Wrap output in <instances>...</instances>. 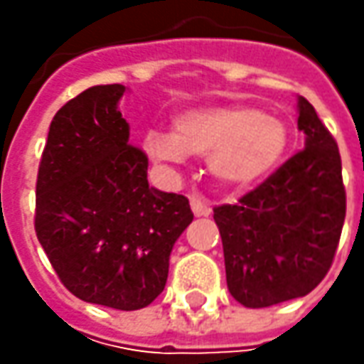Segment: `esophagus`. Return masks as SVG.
<instances>
[{"label": "esophagus", "instance_id": "obj_1", "mask_svg": "<svg viewBox=\"0 0 364 364\" xmlns=\"http://www.w3.org/2000/svg\"><path fill=\"white\" fill-rule=\"evenodd\" d=\"M190 206H192V213L196 217H208L210 215V206L204 203L200 196H190Z\"/></svg>", "mask_w": 364, "mask_h": 364}]
</instances>
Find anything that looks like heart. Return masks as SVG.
<instances>
[{"mask_svg":"<svg viewBox=\"0 0 364 364\" xmlns=\"http://www.w3.org/2000/svg\"><path fill=\"white\" fill-rule=\"evenodd\" d=\"M289 141L286 121L247 105L188 109L174 117V129H149L144 149L164 168L184 164L188 154L206 156L208 172L223 186L249 188L272 174Z\"/></svg>","mask_w":364,"mask_h":364,"instance_id":"1","label":"heart"}]
</instances>
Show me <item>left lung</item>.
Returning a JSON list of instances; mask_svg holds the SVG:
<instances>
[{"mask_svg": "<svg viewBox=\"0 0 364 364\" xmlns=\"http://www.w3.org/2000/svg\"><path fill=\"white\" fill-rule=\"evenodd\" d=\"M304 149L239 204L215 208L227 286L245 308L310 294L328 273L346 215L343 164L316 109L298 97Z\"/></svg>", "mask_w": 364, "mask_h": 364, "instance_id": "left-lung-1", "label": "left lung"}]
</instances>
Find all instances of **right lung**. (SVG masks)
<instances>
[{
	"label": "right lung",
	"instance_id": "obj_1",
	"mask_svg": "<svg viewBox=\"0 0 364 364\" xmlns=\"http://www.w3.org/2000/svg\"><path fill=\"white\" fill-rule=\"evenodd\" d=\"M123 85H97L50 123L36 182V235L70 294L139 310L166 287L170 253L192 223L188 198L147 182L129 146Z\"/></svg>",
	"mask_w": 364,
	"mask_h": 364
}]
</instances>
